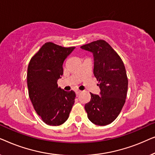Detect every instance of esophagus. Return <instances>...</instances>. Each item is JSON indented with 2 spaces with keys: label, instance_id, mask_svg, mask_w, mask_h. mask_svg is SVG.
I'll return each mask as SVG.
<instances>
[{
  "label": "esophagus",
  "instance_id": "34e87169",
  "mask_svg": "<svg viewBox=\"0 0 155 155\" xmlns=\"http://www.w3.org/2000/svg\"><path fill=\"white\" fill-rule=\"evenodd\" d=\"M80 92H81V91H80V90H78L75 91V94H76V95H77V96H78V94H80Z\"/></svg>",
  "mask_w": 155,
  "mask_h": 155
}]
</instances>
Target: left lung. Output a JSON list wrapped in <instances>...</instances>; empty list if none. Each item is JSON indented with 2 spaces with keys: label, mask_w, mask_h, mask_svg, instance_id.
Listing matches in <instances>:
<instances>
[{
  "label": "left lung",
  "mask_w": 155,
  "mask_h": 155,
  "mask_svg": "<svg viewBox=\"0 0 155 155\" xmlns=\"http://www.w3.org/2000/svg\"><path fill=\"white\" fill-rule=\"evenodd\" d=\"M92 53L94 75L100 88V96L90 93L91 99L84 109L91 122L98 126L111 124L119 115L128 91V78L124 62L104 40H97L81 46Z\"/></svg>",
  "instance_id": "1"
}]
</instances>
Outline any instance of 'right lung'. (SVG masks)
Wrapping results in <instances>:
<instances>
[{
  "label": "right lung",
  "instance_id": "1",
  "mask_svg": "<svg viewBox=\"0 0 155 155\" xmlns=\"http://www.w3.org/2000/svg\"><path fill=\"white\" fill-rule=\"evenodd\" d=\"M74 49V46L65 48L47 42L29 61V97L38 115L49 126L66 121L75 102V92L64 91L57 84L63 74V62Z\"/></svg>",
  "mask_w": 155,
  "mask_h": 155
}]
</instances>
